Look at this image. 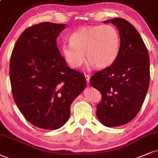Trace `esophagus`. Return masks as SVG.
<instances>
[{"instance_id": "34e87169", "label": "esophagus", "mask_w": 158, "mask_h": 158, "mask_svg": "<svg viewBox=\"0 0 158 158\" xmlns=\"http://www.w3.org/2000/svg\"><path fill=\"white\" fill-rule=\"evenodd\" d=\"M85 79H86V81H87V82L88 83V85H89V79H90V77H89V75L85 74Z\"/></svg>"}]
</instances>
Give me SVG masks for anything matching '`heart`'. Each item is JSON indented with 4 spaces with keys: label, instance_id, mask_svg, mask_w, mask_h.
<instances>
[{
    "label": "heart",
    "instance_id": "1",
    "mask_svg": "<svg viewBox=\"0 0 158 158\" xmlns=\"http://www.w3.org/2000/svg\"><path fill=\"white\" fill-rule=\"evenodd\" d=\"M121 47L119 31L114 26L103 25L81 27L70 36V44H63L61 51L68 63L77 69L86 59L88 67H109L118 57Z\"/></svg>",
    "mask_w": 158,
    "mask_h": 158
}]
</instances>
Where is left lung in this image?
<instances>
[{
  "label": "left lung",
  "mask_w": 158,
  "mask_h": 158,
  "mask_svg": "<svg viewBox=\"0 0 158 158\" xmlns=\"http://www.w3.org/2000/svg\"><path fill=\"white\" fill-rule=\"evenodd\" d=\"M117 26L121 39L117 59L96 72L89 83L101 92L96 115L103 125L118 127L131 121L140 110L149 88V57L137 30L123 18L103 21Z\"/></svg>",
  "instance_id": "1"
}]
</instances>
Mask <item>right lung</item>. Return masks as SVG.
<instances>
[{"instance_id":"right-lung-1","label":"right lung","mask_w":158,"mask_h":158,"mask_svg":"<svg viewBox=\"0 0 158 158\" xmlns=\"http://www.w3.org/2000/svg\"><path fill=\"white\" fill-rule=\"evenodd\" d=\"M66 25L41 23L23 32L10 60L11 91L18 109L35 127L56 130L69 119L71 103L85 89L82 73L68 66L56 39Z\"/></svg>"}]
</instances>
